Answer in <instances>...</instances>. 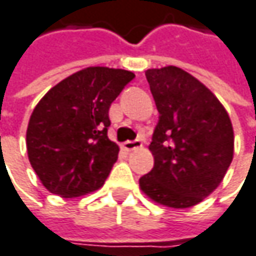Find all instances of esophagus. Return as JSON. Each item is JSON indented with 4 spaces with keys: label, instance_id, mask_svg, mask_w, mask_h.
I'll return each mask as SVG.
<instances>
[{
    "label": "esophagus",
    "instance_id": "obj_1",
    "mask_svg": "<svg viewBox=\"0 0 256 256\" xmlns=\"http://www.w3.org/2000/svg\"><path fill=\"white\" fill-rule=\"evenodd\" d=\"M142 148V142L139 139L136 140H128V142H124L123 143V149H126L128 152H132V150L134 149H139Z\"/></svg>",
    "mask_w": 256,
    "mask_h": 256
}]
</instances>
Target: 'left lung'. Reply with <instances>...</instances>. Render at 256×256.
Masks as SVG:
<instances>
[{"instance_id":"8db88e82","label":"left lung","mask_w":256,"mask_h":256,"mask_svg":"<svg viewBox=\"0 0 256 256\" xmlns=\"http://www.w3.org/2000/svg\"><path fill=\"white\" fill-rule=\"evenodd\" d=\"M159 112L150 150L154 166L142 176L150 199L170 208L202 202L222 182L234 158V128L214 93L179 67L146 72Z\"/></svg>"}]
</instances>
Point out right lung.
I'll use <instances>...</instances> for the list:
<instances>
[{
	"instance_id": "right-lung-1",
	"label": "right lung",
	"mask_w": 256,
	"mask_h": 256,
	"mask_svg": "<svg viewBox=\"0 0 256 256\" xmlns=\"http://www.w3.org/2000/svg\"><path fill=\"white\" fill-rule=\"evenodd\" d=\"M133 78L126 70L88 67L40 100L28 123V159L51 194L74 198L104 184L118 156L107 136L108 108Z\"/></svg>"
}]
</instances>
